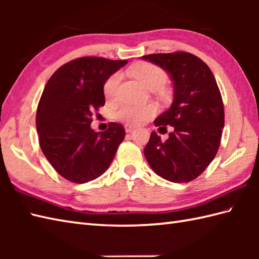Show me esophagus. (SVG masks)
<instances>
[{"instance_id": "obj_1", "label": "esophagus", "mask_w": 259, "mask_h": 259, "mask_svg": "<svg viewBox=\"0 0 259 259\" xmlns=\"http://www.w3.org/2000/svg\"><path fill=\"white\" fill-rule=\"evenodd\" d=\"M124 129H125V133H133V131L136 128H135V126H133V125H125Z\"/></svg>"}]
</instances>
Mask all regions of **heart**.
I'll list each match as a JSON object with an SVG mask.
<instances>
[{
    "label": "heart",
    "mask_w": 259,
    "mask_h": 259,
    "mask_svg": "<svg viewBox=\"0 0 259 259\" xmlns=\"http://www.w3.org/2000/svg\"><path fill=\"white\" fill-rule=\"evenodd\" d=\"M130 73L147 89L160 88L166 83L167 76L161 68L148 62H139L130 68ZM121 80L120 72H114L104 82L103 93L107 99H113L117 95ZM158 112L156 104L150 103L146 106H134L123 104L114 113V118L126 124H140L152 118Z\"/></svg>",
    "instance_id": "obj_1"
}]
</instances>
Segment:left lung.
I'll return each instance as SVG.
<instances>
[{
  "label": "left lung",
  "mask_w": 259,
  "mask_h": 259,
  "mask_svg": "<svg viewBox=\"0 0 259 259\" xmlns=\"http://www.w3.org/2000/svg\"><path fill=\"white\" fill-rule=\"evenodd\" d=\"M166 70L174 82V102L155 125L174 126L166 141L152 131L145 156L158 176L171 183H189L209 166L221 145L224 103L216 79L201 59L188 52L142 57Z\"/></svg>",
  "instance_id": "obj_1"
}]
</instances>
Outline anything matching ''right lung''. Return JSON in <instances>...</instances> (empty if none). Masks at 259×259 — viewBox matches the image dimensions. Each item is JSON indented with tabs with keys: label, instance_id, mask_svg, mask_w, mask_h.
Returning <instances> with one entry per match:
<instances>
[{
	"label": "right lung",
	"instance_id": "obj_1",
	"mask_svg": "<svg viewBox=\"0 0 259 259\" xmlns=\"http://www.w3.org/2000/svg\"><path fill=\"white\" fill-rule=\"evenodd\" d=\"M126 60L83 57L60 67L49 79L36 110L43 155L69 181L84 184L106 171L123 141L122 124L104 133L91 129L92 112L104 106L103 85Z\"/></svg>",
	"mask_w": 259,
	"mask_h": 259
}]
</instances>
